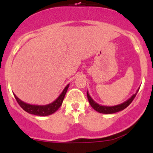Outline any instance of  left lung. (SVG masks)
<instances>
[{
	"mask_svg": "<svg viewBox=\"0 0 153 153\" xmlns=\"http://www.w3.org/2000/svg\"><path fill=\"white\" fill-rule=\"evenodd\" d=\"M138 90H139V88H138V90L136 91L135 94L132 95L130 98H129L128 100H126V101H124V103H121V104H118V105H115V106H103V105H100L98 104V103L95 102L91 96L89 95V92H86L87 94V98H88V101H89V104H90L91 106L95 109V111L97 112H100V113H104V114H112V113H115V112H120V111L123 110L125 108L127 107L129 104L132 103V101H133V99L135 98V97L136 96V94L138 93Z\"/></svg>",
	"mask_w": 153,
	"mask_h": 153,
	"instance_id": "1",
	"label": "left lung"
}]
</instances>
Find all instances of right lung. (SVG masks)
Instances as JSON below:
<instances>
[{
	"instance_id": "1",
	"label": "right lung",
	"mask_w": 153,
	"mask_h": 153,
	"mask_svg": "<svg viewBox=\"0 0 153 153\" xmlns=\"http://www.w3.org/2000/svg\"><path fill=\"white\" fill-rule=\"evenodd\" d=\"M69 86V84H67L66 86V87L64 88L61 95L58 97V98H56L51 104H47V105H33V104H27V103L24 102L21 99H19L15 95V94H13L18 104L27 112L29 114H32V115H38V116H47V115L53 114L54 112H55L59 109V107L62 104L63 101H64V98L65 97L66 93H67Z\"/></svg>"
}]
</instances>
